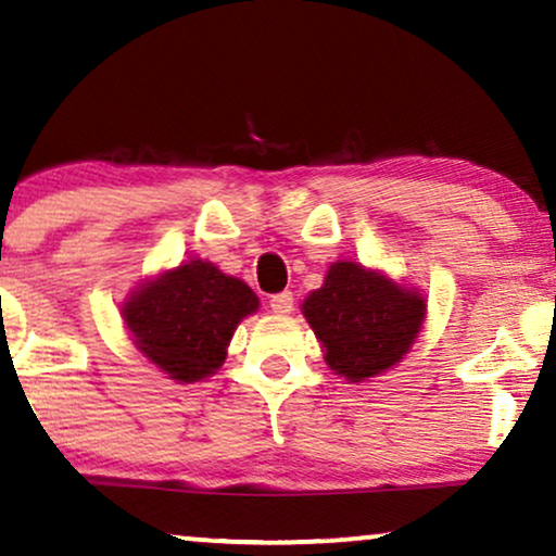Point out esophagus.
Segmentation results:
<instances>
[{
	"mask_svg": "<svg viewBox=\"0 0 556 556\" xmlns=\"http://www.w3.org/2000/svg\"><path fill=\"white\" fill-rule=\"evenodd\" d=\"M270 311L276 316L291 314V311H293V293L291 291H283V293L270 295Z\"/></svg>",
	"mask_w": 556,
	"mask_h": 556,
	"instance_id": "1",
	"label": "esophagus"
}]
</instances>
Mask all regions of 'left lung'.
I'll return each mask as SVG.
<instances>
[{
    "label": "left lung",
    "mask_w": 556,
    "mask_h": 556,
    "mask_svg": "<svg viewBox=\"0 0 556 556\" xmlns=\"http://www.w3.org/2000/svg\"><path fill=\"white\" fill-rule=\"evenodd\" d=\"M301 311L333 375L364 382L405 359L422 331L428 301L420 288L402 286L387 273L337 261Z\"/></svg>",
    "instance_id": "left-lung-1"
}]
</instances>
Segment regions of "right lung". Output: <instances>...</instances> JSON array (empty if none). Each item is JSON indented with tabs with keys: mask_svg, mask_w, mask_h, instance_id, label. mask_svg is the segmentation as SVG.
I'll use <instances>...</instances> for the list:
<instances>
[{
	"mask_svg": "<svg viewBox=\"0 0 556 556\" xmlns=\"http://www.w3.org/2000/svg\"><path fill=\"white\" fill-rule=\"evenodd\" d=\"M261 301L245 280L192 261L143 278L121 303L134 346L174 382H200L223 367L242 318Z\"/></svg>",
	"mask_w": 556,
	"mask_h": 556,
	"instance_id": "add662e5",
	"label": "right lung"
}]
</instances>
